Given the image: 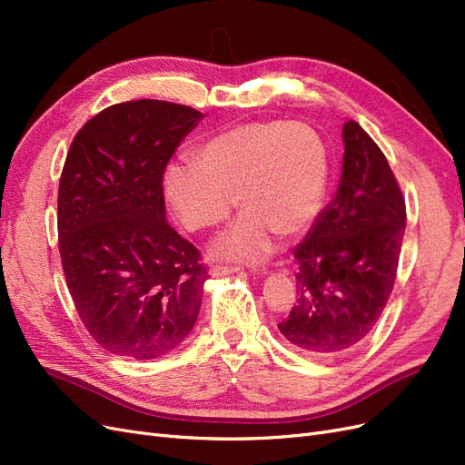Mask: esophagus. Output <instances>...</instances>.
Wrapping results in <instances>:
<instances>
[{
	"mask_svg": "<svg viewBox=\"0 0 465 465\" xmlns=\"http://www.w3.org/2000/svg\"><path fill=\"white\" fill-rule=\"evenodd\" d=\"M241 272V265H211L209 270V275L213 277H224V275H232V273H238Z\"/></svg>",
	"mask_w": 465,
	"mask_h": 465,
	"instance_id": "obj_1",
	"label": "esophagus"
}]
</instances>
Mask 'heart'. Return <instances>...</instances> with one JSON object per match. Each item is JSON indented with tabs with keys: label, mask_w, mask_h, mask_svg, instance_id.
<instances>
[{
	"label": "heart",
	"mask_w": 465,
	"mask_h": 465,
	"mask_svg": "<svg viewBox=\"0 0 465 465\" xmlns=\"http://www.w3.org/2000/svg\"><path fill=\"white\" fill-rule=\"evenodd\" d=\"M193 161L166 166L164 193L190 231L246 213L221 234L211 254L260 262L273 250V232L294 238L312 227L330 184V151L302 122L256 120L207 137Z\"/></svg>",
	"instance_id": "1"
}]
</instances>
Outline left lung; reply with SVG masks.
I'll return each mask as SVG.
<instances>
[{
	"mask_svg": "<svg viewBox=\"0 0 465 465\" xmlns=\"http://www.w3.org/2000/svg\"><path fill=\"white\" fill-rule=\"evenodd\" d=\"M343 168L331 203L294 248L297 294L277 328L299 353L330 361L367 337L396 283L405 202L388 159L355 120L343 125Z\"/></svg>",
	"mask_w": 465,
	"mask_h": 465,
	"instance_id": "8db88e82",
	"label": "left lung"
}]
</instances>
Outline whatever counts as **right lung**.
<instances>
[{
	"label": "right lung",
	"mask_w": 465,
	"mask_h": 465,
	"mask_svg": "<svg viewBox=\"0 0 465 465\" xmlns=\"http://www.w3.org/2000/svg\"><path fill=\"white\" fill-rule=\"evenodd\" d=\"M202 112L120 103L77 132L58 190V246L75 311L93 340L135 361L166 355L198 320L205 265L166 223L163 174Z\"/></svg>",
	"instance_id": "add662e5"
}]
</instances>
